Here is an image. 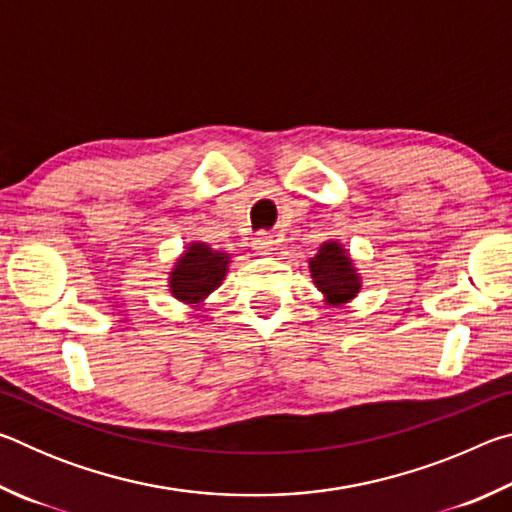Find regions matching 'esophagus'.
Returning <instances> with one entry per match:
<instances>
[{
	"mask_svg": "<svg viewBox=\"0 0 512 512\" xmlns=\"http://www.w3.org/2000/svg\"><path fill=\"white\" fill-rule=\"evenodd\" d=\"M253 244H255L257 250H264V253H266V250L273 248L275 241H273L271 235H268V232H257V237H255Z\"/></svg>",
	"mask_w": 512,
	"mask_h": 512,
	"instance_id": "1",
	"label": "esophagus"
}]
</instances>
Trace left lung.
Wrapping results in <instances>:
<instances>
[{
  "label": "left lung",
  "mask_w": 512,
  "mask_h": 512,
  "mask_svg": "<svg viewBox=\"0 0 512 512\" xmlns=\"http://www.w3.org/2000/svg\"><path fill=\"white\" fill-rule=\"evenodd\" d=\"M309 271L316 287L325 293L329 305L348 302L361 289L352 259L336 241H327V244L320 246L318 253L309 259Z\"/></svg>",
  "instance_id": "left-lung-1"
}]
</instances>
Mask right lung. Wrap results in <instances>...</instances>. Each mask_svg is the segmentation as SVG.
I'll use <instances>...</instances> for the list:
<instances>
[{"mask_svg": "<svg viewBox=\"0 0 512 512\" xmlns=\"http://www.w3.org/2000/svg\"><path fill=\"white\" fill-rule=\"evenodd\" d=\"M228 253L205 244H192L171 271L169 287L178 300L198 305L223 282L228 273Z\"/></svg>", "mask_w": 512, "mask_h": 512, "instance_id": "add662e5", "label": "right lung"}]
</instances>
